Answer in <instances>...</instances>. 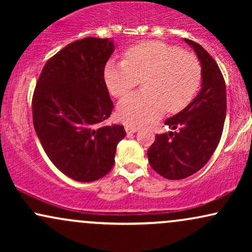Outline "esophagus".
Here are the masks:
<instances>
[{
    "instance_id": "34e87169",
    "label": "esophagus",
    "mask_w": 252,
    "mask_h": 252,
    "mask_svg": "<svg viewBox=\"0 0 252 252\" xmlns=\"http://www.w3.org/2000/svg\"><path fill=\"white\" fill-rule=\"evenodd\" d=\"M138 130V128H136V126H126V131L128 132V134H134Z\"/></svg>"
}]
</instances>
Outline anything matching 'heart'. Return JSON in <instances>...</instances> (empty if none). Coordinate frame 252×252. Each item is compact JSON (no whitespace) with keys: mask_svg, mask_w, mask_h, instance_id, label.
Returning <instances> with one entry per match:
<instances>
[{"mask_svg":"<svg viewBox=\"0 0 252 252\" xmlns=\"http://www.w3.org/2000/svg\"><path fill=\"white\" fill-rule=\"evenodd\" d=\"M142 79L143 90L123 98L118 118L138 126L158 120L164 110L185 109L200 88L201 66L195 56L163 41H143L124 52V60H109L104 80L110 94L123 97Z\"/></svg>","mask_w":252,"mask_h":252,"instance_id":"1","label":"heart"}]
</instances>
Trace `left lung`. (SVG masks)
<instances>
[{"instance_id": "left-lung-1", "label": "left lung", "mask_w": 252, "mask_h": 252, "mask_svg": "<svg viewBox=\"0 0 252 252\" xmlns=\"http://www.w3.org/2000/svg\"><path fill=\"white\" fill-rule=\"evenodd\" d=\"M201 65V89L194 99L164 124L174 131L158 134L149 147L152 168L169 180L200 170L220 141L226 116V88L216 60L199 43L185 39Z\"/></svg>"}]
</instances>
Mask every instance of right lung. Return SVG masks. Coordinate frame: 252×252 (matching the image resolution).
<instances>
[{"instance_id": "right-lung-1", "label": "right lung", "mask_w": 252, "mask_h": 252, "mask_svg": "<svg viewBox=\"0 0 252 252\" xmlns=\"http://www.w3.org/2000/svg\"><path fill=\"white\" fill-rule=\"evenodd\" d=\"M112 40L84 37L43 66L33 99V124L42 148L60 172L80 182L103 178L115 163L123 126L102 123L111 115L104 67Z\"/></svg>"}]
</instances>
